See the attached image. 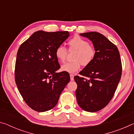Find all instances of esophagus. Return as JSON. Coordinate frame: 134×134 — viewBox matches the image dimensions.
<instances>
[{
	"label": "esophagus",
	"instance_id": "esophagus-1",
	"mask_svg": "<svg viewBox=\"0 0 134 134\" xmlns=\"http://www.w3.org/2000/svg\"><path fill=\"white\" fill-rule=\"evenodd\" d=\"M70 80H71V81H73L74 80V75L73 74H71L70 75Z\"/></svg>",
	"mask_w": 134,
	"mask_h": 134
}]
</instances>
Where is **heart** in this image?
<instances>
[{
    "instance_id": "obj_1",
    "label": "heart",
    "mask_w": 134,
    "mask_h": 134,
    "mask_svg": "<svg viewBox=\"0 0 134 134\" xmlns=\"http://www.w3.org/2000/svg\"><path fill=\"white\" fill-rule=\"evenodd\" d=\"M68 44L69 49H75L76 52L73 56L74 61L66 63L62 66V70L69 73H74L80 69L81 65H87L92 62L95 55L94 49L89 45L87 41L78 35L70 39ZM67 51L62 45L56 48L55 55L59 62L64 63L67 57Z\"/></svg>"
}]
</instances>
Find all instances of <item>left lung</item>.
<instances>
[{
  "label": "left lung",
  "instance_id": "left-lung-1",
  "mask_svg": "<svg viewBox=\"0 0 134 134\" xmlns=\"http://www.w3.org/2000/svg\"><path fill=\"white\" fill-rule=\"evenodd\" d=\"M93 44L92 62L74 77L77 85L76 99L82 109L94 112L102 109L114 95L122 74L119 52L116 45L96 32L80 34Z\"/></svg>",
  "mask_w": 134,
  "mask_h": 134
}]
</instances>
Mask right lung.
Segmentation results:
<instances>
[{
    "instance_id": "right-lung-1",
    "label": "right lung",
    "mask_w": 134,
    "mask_h": 134,
    "mask_svg": "<svg viewBox=\"0 0 134 134\" xmlns=\"http://www.w3.org/2000/svg\"><path fill=\"white\" fill-rule=\"evenodd\" d=\"M68 31L35 32L18 49L15 82L24 101L37 112L53 109L70 78L60 69L56 48L69 37Z\"/></svg>"
}]
</instances>
